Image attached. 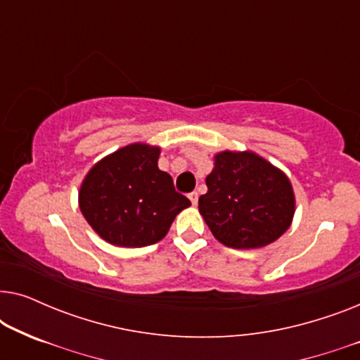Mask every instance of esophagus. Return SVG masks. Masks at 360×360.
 <instances>
[{"instance_id":"obj_1","label":"esophagus","mask_w":360,"mask_h":360,"mask_svg":"<svg viewBox=\"0 0 360 360\" xmlns=\"http://www.w3.org/2000/svg\"><path fill=\"white\" fill-rule=\"evenodd\" d=\"M188 198H190V201H191V205H196L198 203V193H196V191H191V193L188 195Z\"/></svg>"}]
</instances>
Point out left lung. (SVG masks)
I'll list each match as a JSON object with an SVG mask.
<instances>
[{"instance_id": "left-lung-1", "label": "left lung", "mask_w": 360, "mask_h": 360, "mask_svg": "<svg viewBox=\"0 0 360 360\" xmlns=\"http://www.w3.org/2000/svg\"><path fill=\"white\" fill-rule=\"evenodd\" d=\"M198 208L211 233L233 249H260L287 233L295 216L292 181L252 150H221Z\"/></svg>"}]
</instances>
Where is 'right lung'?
I'll use <instances>...</instances> for the list:
<instances>
[{
	"instance_id": "1",
	"label": "right lung",
	"mask_w": 360,
	"mask_h": 360,
	"mask_svg": "<svg viewBox=\"0 0 360 360\" xmlns=\"http://www.w3.org/2000/svg\"><path fill=\"white\" fill-rule=\"evenodd\" d=\"M160 147L132 142L88 170L78 206L91 229L117 248H146L162 240L175 216L191 205L157 165Z\"/></svg>"
}]
</instances>
